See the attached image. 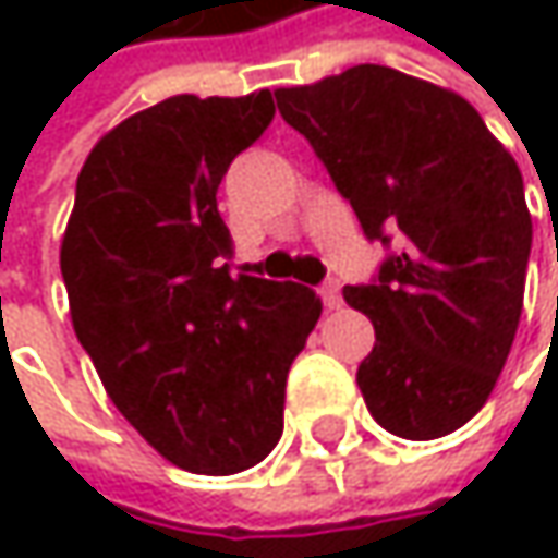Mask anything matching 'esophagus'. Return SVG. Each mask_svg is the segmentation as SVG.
<instances>
[{"instance_id": "1", "label": "esophagus", "mask_w": 558, "mask_h": 558, "mask_svg": "<svg viewBox=\"0 0 558 558\" xmlns=\"http://www.w3.org/2000/svg\"><path fill=\"white\" fill-rule=\"evenodd\" d=\"M319 296H323V306H326V310H339V306H342L339 280H326V283L319 287Z\"/></svg>"}]
</instances>
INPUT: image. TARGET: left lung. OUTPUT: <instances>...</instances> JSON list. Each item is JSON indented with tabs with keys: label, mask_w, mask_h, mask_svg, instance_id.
Listing matches in <instances>:
<instances>
[{
	"label": "left lung",
	"mask_w": 558,
	"mask_h": 558,
	"mask_svg": "<svg viewBox=\"0 0 558 558\" xmlns=\"http://www.w3.org/2000/svg\"><path fill=\"white\" fill-rule=\"evenodd\" d=\"M275 96L365 235L400 232L378 278L342 290L375 326L355 375L368 413L403 439L449 436L498 385L523 310L533 219L517 161L469 99L378 63Z\"/></svg>",
	"instance_id": "left-lung-1"
}]
</instances>
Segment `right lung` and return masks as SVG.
<instances>
[{"mask_svg": "<svg viewBox=\"0 0 558 558\" xmlns=\"http://www.w3.org/2000/svg\"><path fill=\"white\" fill-rule=\"evenodd\" d=\"M271 119V89L129 116L93 145L60 242L73 332L109 400L193 475L278 446L287 372L323 313L310 287L229 271L216 190Z\"/></svg>", "mask_w": 558, "mask_h": 558, "instance_id": "right-lung-1", "label": "right lung"}]
</instances>
